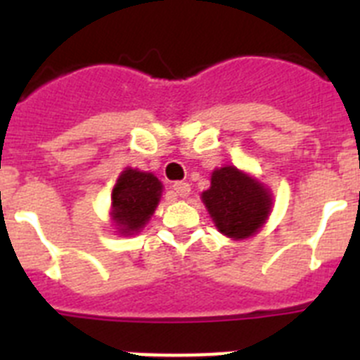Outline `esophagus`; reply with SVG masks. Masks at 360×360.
<instances>
[{
	"mask_svg": "<svg viewBox=\"0 0 360 360\" xmlns=\"http://www.w3.org/2000/svg\"><path fill=\"white\" fill-rule=\"evenodd\" d=\"M173 193L178 196V198H186L191 193V186L187 182H176L173 184Z\"/></svg>",
	"mask_w": 360,
	"mask_h": 360,
	"instance_id": "obj_1",
	"label": "esophagus"
}]
</instances>
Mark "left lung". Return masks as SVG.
<instances>
[{"instance_id": "left-lung-1", "label": "left lung", "mask_w": 360, "mask_h": 360, "mask_svg": "<svg viewBox=\"0 0 360 360\" xmlns=\"http://www.w3.org/2000/svg\"><path fill=\"white\" fill-rule=\"evenodd\" d=\"M202 200L218 231L234 240L252 236L272 205L262 184L232 165L212 173L211 187L203 193Z\"/></svg>"}]
</instances>
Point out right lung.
I'll return each mask as SVG.
<instances>
[{
  "mask_svg": "<svg viewBox=\"0 0 360 360\" xmlns=\"http://www.w3.org/2000/svg\"><path fill=\"white\" fill-rule=\"evenodd\" d=\"M162 184L155 174L126 169L117 180L111 195L113 219L122 234L139 232L158 205Z\"/></svg>",
  "mask_w": 360,
  "mask_h": 360,
  "instance_id": "obj_1",
  "label": "right lung"
}]
</instances>
